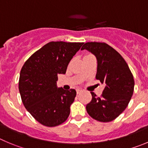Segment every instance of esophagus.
Here are the masks:
<instances>
[{
    "instance_id": "1",
    "label": "esophagus",
    "mask_w": 148,
    "mask_h": 148,
    "mask_svg": "<svg viewBox=\"0 0 148 148\" xmlns=\"http://www.w3.org/2000/svg\"><path fill=\"white\" fill-rule=\"evenodd\" d=\"M82 90H77V94H80V93H82Z\"/></svg>"
}]
</instances>
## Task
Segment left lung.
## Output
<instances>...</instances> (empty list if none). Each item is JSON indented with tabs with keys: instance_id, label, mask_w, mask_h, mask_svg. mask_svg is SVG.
Listing matches in <instances>:
<instances>
[{
	"instance_id": "obj_1",
	"label": "left lung",
	"mask_w": 148,
	"mask_h": 148,
	"mask_svg": "<svg viewBox=\"0 0 148 148\" xmlns=\"http://www.w3.org/2000/svg\"><path fill=\"white\" fill-rule=\"evenodd\" d=\"M81 49H87L96 56V78L106 85L101 97L91 93L92 100L86 105L87 112L100 122L112 121L125 110L132 99L133 74L122 56L106 43L87 42Z\"/></svg>"
}]
</instances>
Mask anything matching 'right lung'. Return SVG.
Masks as SVG:
<instances>
[{
	"instance_id": "1",
	"label": "right lung",
	"mask_w": 148,
	"mask_h": 148,
	"mask_svg": "<svg viewBox=\"0 0 148 148\" xmlns=\"http://www.w3.org/2000/svg\"><path fill=\"white\" fill-rule=\"evenodd\" d=\"M83 42L51 41L34 52L20 71L19 90L30 114L42 125L54 127L67 120L77 92L58 88V74H66Z\"/></svg>"
}]
</instances>
